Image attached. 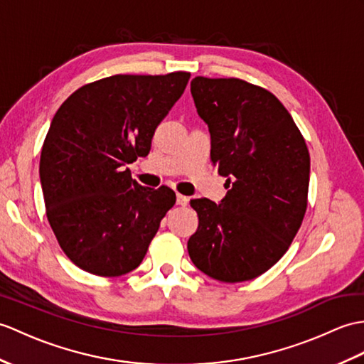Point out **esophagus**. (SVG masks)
<instances>
[{
  "mask_svg": "<svg viewBox=\"0 0 364 364\" xmlns=\"http://www.w3.org/2000/svg\"><path fill=\"white\" fill-rule=\"evenodd\" d=\"M189 203V198L188 197H184V196H181V193H176V205H180V206H186Z\"/></svg>",
  "mask_w": 364,
  "mask_h": 364,
  "instance_id": "esophagus-1",
  "label": "esophagus"
}]
</instances>
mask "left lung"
<instances>
[{
  "instance_id": "1",
  "label": "left lung",
  "mask_w": 364,
  "mask_h": 364,
  "mask_svg": "<svg viewBox=\"0 0 364 364\" xmlns=\"http://www.w3.org/2000/svg\"><path fill=\"white\" fill-rule=\"evenodd\" d=\"M209 127L210 161L226 176L220 205L192 200L198 228L188 251L222 282L251 281L281 259L307 210L310 155L291 114L273 92L242 79L191 82Z\"/></svg>"
}]
</instances>
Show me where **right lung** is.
<instances>
[{
	"label": "right lung",
	"instance_id": "add662e5",
	"mask_svg": "<svg viewBox=\"0 0 364 364\" xmlns=\"http://www.w3.org/2000/svg\"><path fill=\"white\" fill-rule=\"evenodd\" d=\"M191 73L116 74L75 90L57 109L40 156L48 222L73 264L114 277L142 262L166 213L167 186L144 188L125 164L147 156L156 127Z\"/></svg>",
	"mask_w": 364,
	"mask_h": 364
}]
</instances>
